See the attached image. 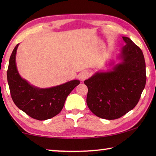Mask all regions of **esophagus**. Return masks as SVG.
<instances>
[{
	"mask_svg": "<svg viewBox=\"0 0 156 156\" xmlns=\"http://www.w3.org/2000/svg\"><path fill=\"white\" fill-rule=\"evenodd\" d=\"M89 75H90V73H89L88 71H84V72H81L80 74H79V78H80V80L84 81V80H86L87 78H88L89 77Z\"/></svg>",
	"mask_w": 156,
	"mask_h": 156,
	"instance_id": "1",
	"label": "esophagus"
}]
</instances>
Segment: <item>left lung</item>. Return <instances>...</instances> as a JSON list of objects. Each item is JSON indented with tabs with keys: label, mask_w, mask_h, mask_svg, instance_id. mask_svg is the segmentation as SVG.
<instances>
[{
	"label": "left lung",
	"mask_w": 156,
	"mask_h": 156,
	"mask_svg": "<svg viewBox=\"0 0 156 156\" xmlns=\"http://www.w3.org/2000/svg\"><path fill=\"white\" fill-rule=\"evenodd\" d=\"M120 51L119 63L113 61L112 69L96 72L84 84L88 87L87 104L99 118L114 120L122 117L138 104L146 84L143 53L128 37Z\"/></svg>",
	"instance_id": "1"
}]
</instances>
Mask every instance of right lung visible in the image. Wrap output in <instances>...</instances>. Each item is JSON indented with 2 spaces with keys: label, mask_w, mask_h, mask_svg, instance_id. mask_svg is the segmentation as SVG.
I'll return each mask as SVG.
<instances>
[{
  "label": "right lung",
  "mask_w": 156,
  "mask_h": 156,
  "mask_svg": "<svg viewBox=\"0 0 156 156\" xmlns=\"http://www.w3.org/2000/svg\"><path fill=\"white\" fill-rule=\"evenodd\" d=\"M18 45L12 53L7 73L13 101L20 110L36 120H45L54 117L61 112L68 95L80 84V81L73 80L46 89L31 85L18 72L16 55Z\"/></svg>",
  "instance_id": "1"
}]
</instances>
